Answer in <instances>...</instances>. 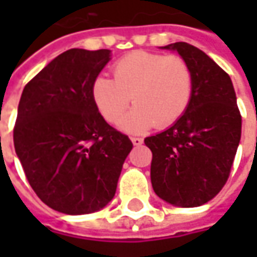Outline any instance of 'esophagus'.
<instances>
[{
  "instance_id": "34e87169",
  "label": "esophagus",
  "mask_w": 257,
  "mask_h": 257,
  "mask_svg": "<svg viewBox=\"0 0 257 257\" xmlns=\"http://www.w3.org/2000/svg\"><path fill=\"white\" fill-rule=\"evenodd\" d=\"M132 142L134 146H142L143 144V139L142 137H132Z\"/></svg>"
}]
</instances>
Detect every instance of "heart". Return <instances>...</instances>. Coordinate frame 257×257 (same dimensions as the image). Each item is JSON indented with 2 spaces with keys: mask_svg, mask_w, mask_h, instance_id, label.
I'll use <instances>...</instances> for the list:
<instances>
[{
  "mask_svg": "<svg viewBox=\"0 0 257 257\" xmlns=\"http://www.w3.org/2000/svg\"><path fill=\"white\" fill-rule=\"evenodd\" d=\"M113 78L98 75L91 85L97 110L108 123L120 121L133 98L136 103L121 120L127 133H143L169 127L187 111L193 97L194 75L180 55L133 51L113 65Z\"/></svg>",
  "mask_w": 257,
  "mask_h": 257,
  "instance_id": "b5f03b06",
  "label": "heart"
}]
</instances>
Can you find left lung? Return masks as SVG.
<instances>
[{
    "mask_svg": "<svg viewBox=\"0 0 257 257\" xmlns=\"http://www.w3.org/2000/svg\"><path fill=\"white\" fill-rule=\"evenodd\" d=\"M190 64L194 75L187 111L162 133L146 137L152 150L156 194L179 207L202 206L226 184L242 134V115L229 74L187 43L166 45Z\"/></svg>",
    "mask_w": 257,
    "mask_h": 257,
    "instance_id": "1",
    "label": "left lung"
}]
</instances>
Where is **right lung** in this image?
I'll use <instances>...</instances> for the list:
<instances>
[{
	"label": "right lung",
	"instance_id": "1",
	"mask_svg": "<svg viewBox=\"0 0 257 257\" xmlns=\"http://www.w3.org/2000/svg\"><path fill=\"white\" fill-rule=\"evenodd\" d=\"M110 50L71 48L23 90L14 125L15 153L35 194L65 214L103 209L115 194L132 140L98 113L91 85Z\"/></svg>",
	"mask_w": 257,
	"mask_h": 257
}]
</instances>
